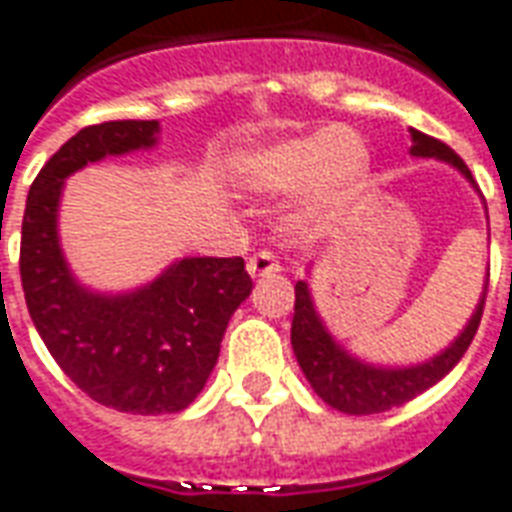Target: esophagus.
I'll return each mask as SVG.
<instances>
[{"mask_svg": "<svg viewBox=\"0 0 512 512\" xmlns=\"http://www.w3.org/2000/svg\"><path fill=\"white\" fill-rule=\"evenodd\" d=\"M281 270V261L272 251H259L253 253L251 259H248V272H251L253 278H264V275H275V272Z\"/></svg>", "mask_w": 512, "mask_h": 512, "instance_id": "34e87169", "label": "esophagus"}]
</instances>
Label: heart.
<instances>
[{
    "mask_svg": "<svg viewBox=\"0 0 512 512\" xmlns=\"http://www.w3.org/2000/svg\"><path fill=\"white\" fill-rule=\"evenodd\" d=\"M371 169V152L349 128H319L253 149L237 160V174L256 193L302 188L297 218L322 220L360 188Z\"/></svg>",
    "mask_w": 512,
    "mask_h": 512,
    "instance_id": "heart-1",
    "label": "heart"
}]
</instances>
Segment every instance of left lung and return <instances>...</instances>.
Listing matches in <instances>:
<instances>
[{
  "label": "left lung",
  "instance_id": "8db88e82",
  "mask_svg": "<svg viewBox=\"0 0 512 512\" xmlns=\"http://www.w3.org/2000/svg\"><path fill=\"white\" fill-rule=\"evenodd\" d=\"M409 133H412V155L445 160L472 182L469 166L447 147L445 141L425 136L420 130H409ZM483 305H486V292L480 297V305L472 313L464 333L458 335L445 352L431 357L428 363L409 365V368H382V365H368L357 360L333 341V335L324 330L322 319L313 308L308 283L297 281V286H294L292 346L302 374L311 382V387L324 404L346 414L387 412L393 406H401L417 398L428 387H434L442 376L453 371L455 363L464 357L469 343L475 338L480 316H483Z\"/></svg>",
  "mask_w": 512,
  "mask_h": 512
}]
</instances>
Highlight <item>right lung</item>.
<instances>
[{"mask_svg":"<svg viewBox=\"0 0 512 512\" xmlns=\"http://www.w3.org/2000/svg\"><path fill=\"white\" fill-rule=\"evenodd\" d=\"M155 136V119L78 130L35 177L21 223V286L37 333L81 393L128 414L188 409L218 363L231 313L253 289L240 256L182 259L117 297L70 275L57 234L65 177L106 155L152 147Z\"/></svg>","mask_w":512,"mask_h":512,"instance_id":"right-lung-1","label":"right lung"}]
</instances>
